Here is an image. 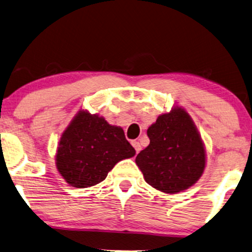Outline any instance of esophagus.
<instances>
[{
  "mask_svg": "<svg viewBox=\"0 0 252 252\" xmlns=\"http://www.w3.org/2000/svg\"><path fill=\"white\" fill-rule=\"evenodd\" d=\"M131 144H132V146L135 147L136 152H137V153H139V152H140V150H142V145H140L139 142H136V140H135V142H132Z\"/></svg>",
  "mask_w": 252,
  "mask_h": 252,
  "instance_id": "obj_1",
  "label": "esophagus"
}]
</instances>
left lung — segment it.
<instances>
[{
	"instance_id": "left-lung-1",
	"label": "left lung",
	"mask_w": 252,
	"mask_h": 252,
	"mask_svg": "<svg viewBox=\"0 0 252 252\" xmlns=\"http://www.w3.org/2000/svg\"><path fill=\"white\" fill-rule=\"evenodd\" d=\"M149 146L136 157L144 180L154 189L177 193L192 187L206 167V150L189 113L180 106L161 114L147 129Z\"/></svg>"
}]
</instances>
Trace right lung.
<instances>
[{
  "label": "right lung",
  "mask_w": 252,
  "mask_h": 252,
  "mask_svg": "<svg viewBox=\"0 0 252 252\" xmlns=\"http://www.w3.org/2000/svg\"><path fill=\"white\" fill-rule=\"evenodd\" d=\"M135 154L121 126L79 109L59 140L55 165L69 186L84 189L102 182L119 161Z\"/></svg>",
  "instance_id": "add662e5"
}]
</instances>
